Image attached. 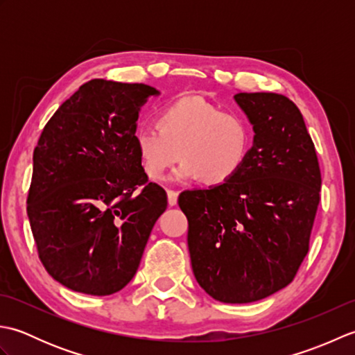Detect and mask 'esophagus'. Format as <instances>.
Returning <instances> with one entry per match:
<instances>
[{
    "label": "esophagus",
    "instance_id": "obj_1",
    "mask_svg": "<svg viewBox=\"0 0 355 355\" xmlns=\"http://www.w3.org/2000/svg\"><path fill=\"white\" fill-rule=\"evenodd\" d=\"M178 201V193L175 191H168V205L175 206Z\"/></svg>",
    "mask_w": 355,
    "mask_h": 355
}]
</instances>
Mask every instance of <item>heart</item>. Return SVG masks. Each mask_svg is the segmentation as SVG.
<instances>
[{"mask_svg": "<svg viewBox=\"0 0 355 355\" xmlns=\"http://www.w3.org/2000/svg\"><path fill=\"white\" fill-rule=\"evenodd\" d=\"M134 141L149 178L162 180L180 158L183 163L173 180L198 178L206 186H223L244 168L253 131L243 116L187 96L166 105L158 114V126H139Z\"/></svg>", "mask_w": 355, "mask_h": 355, "instance_id": "b5f03b06", "label": "heart"}]
</instances>
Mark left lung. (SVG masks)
Returning a JSON list of instances; mask_svg holds the SVG:
<instances>
[{"label": "left lung", "instance_id": "1", "mask_svg": "<svg viewBox=\"0 0 355 355\" xmlns=\"http://www.w3.org/2000/svg\"><path fill=\"white\" fill-rule=\"evenodd\" d=\"M253 145L232 182L180 193L193 276L210 297L248 304L288 285L308 253L320 169L304 117L276 93L233 96Z\"/></svg>", "mask_w": 355, "mask_h": 355}]
</instances>
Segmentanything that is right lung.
<instances>
[{
    "mask_svg": "<svg viewBox=\"0 0 355 355\" xmlns=\"http://www.w3.org/2000/svg\"><path fill=\"white\" fill-rule=\"evenodd\" d=\"M157 88L93 79L45 125L33 153L27 215L49 275L73 291L108 296L134 277L168 206L148 183L134 134Z\"/></svg>",
    "mask_w": 355,
    "mask_h": 355,
    "instance_id": "1",
    "label": "right lung"
}]
</instances>
